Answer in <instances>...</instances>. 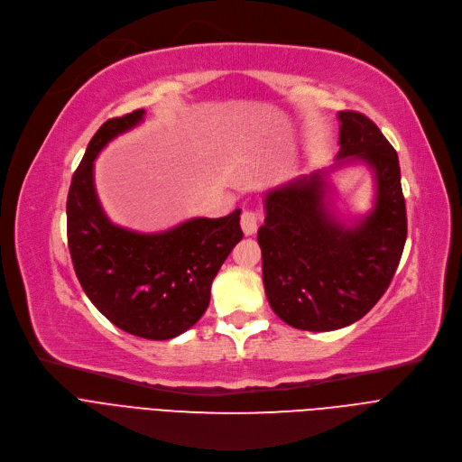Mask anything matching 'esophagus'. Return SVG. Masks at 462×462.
I'll list each match as a JSON object with an SVG mask.
<instances>
[{"label": "esophagus", "mask_w": 462, "mask_h": 462, "mask_svg": "<svg viewBox=\"0 0 462 462\" xmlns=\"http://www.w3.org/2000/svg\"><path fill=\"white\" fill-rule=\"evenodd\" d=\"M260 223V213L254 209H245L241 213V228H244L245 236H253L258 230Z\"/></svg>", "instance_id": "esophagus-1"}]
</instances>
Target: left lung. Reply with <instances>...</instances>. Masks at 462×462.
I'll list each match as a JSON object with an SVG mask.
<instances>
[{
  "instance_id": "left-lung-1",
  "label": "left lung",
  "mask_w": 462,
  "mask_h": 462,
  "mask_svg": "<svg viewBox=\"0 0 462 462\" xmlns=\"http://www.w3.org/2000/svg\"><path fill=\"white\" fill-rule=\"evenodd\" d=\"M338 162H365L374 174V208L354 225L329 209L328 170L265 194L258 230L265 296L296 329L333 331L357 322L390 286L406 241V204L393 145L365 114H337Z\"/></svg>"
}]
</instances>
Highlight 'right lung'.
<instances>
[{
	"instance_id": "obj_1",
	"label": "right lung",
	"mask_w": 462,
	"mask_h": 462,
	"mask_svg": "<svg viewBox=\"0 0 462 462\" xmlns=\"http://www.w3.org/2000/svg\"><path fill=\"white\" fill-rule=\"evenodd\" d=\"M142 119L143 110L112 117L89 140L69 187L67 239L89 301L119 329L168 341L202 319L211 282L244 232L241 209L221 218L194 217L157 234L110 221L95 192L93 161Z\"/></svg>"
}]
</instances>
